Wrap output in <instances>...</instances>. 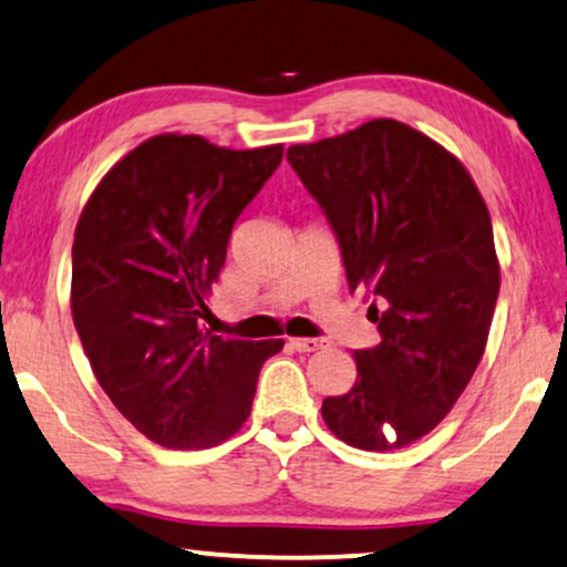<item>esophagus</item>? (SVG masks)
<instances>
[{
    "label": "esophagus",
    "mask_w": 567,
    "mask_h": 567,
    "mask_svg": "<svg viewBox=\"0 0 567 567\" xmlns=\"http://www.w3.org/2000/svg\"><path fill=\"white\" fill-rule=\"evenodd\" d=\"M290 346L298 350V353H317L327 346V340H317V337H292Z\"/></svg>",
    "instance_id": "esophagus-1"
}]
</instances>
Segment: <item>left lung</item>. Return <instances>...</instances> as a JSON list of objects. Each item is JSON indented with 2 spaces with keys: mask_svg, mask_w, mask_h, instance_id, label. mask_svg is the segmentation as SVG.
<instances>
[{
  "mask_svg": "<svg viewBox=\"0 0 567 567\" xmlns=\"http://www.w3.org/2000/svg\"><path fill=\"white\" fill-rule=\"evenodd\" d=\"M340 243L348 288L382 342L355 350V384L327 398L329 432L358 450L408 447L453 411L482 361L499 261L468 169L398 120L288 148Z\"/></svg>",
  "mask_w": 567,
  "mask_h": 567,
  "instance_id": "left-lung-1",
  "label": "left lung"
}]
</instances>
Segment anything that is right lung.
<instances>
[{
	"label": "right lung",
	"mask_w": 567,
	"mask_h": 567,
	"mask_svg": "<svg viewBox=\"0 0 567 567\" xmlns=\"http://www.w3.org/2000/svg\"><path fill=\"white\" fill-rule=\"evenodd\" d=\"M279 162L282 143L235 152L154 135L106 172L78 219V337L114 408L162 447L206 450L238 432L264 361L285 346L200 327L235 219Z\"/></svg>",
	"instance_id": "add662e5"
}]
</instances>
